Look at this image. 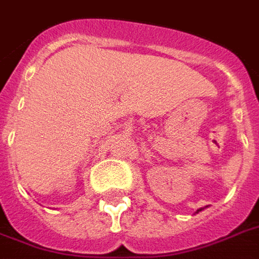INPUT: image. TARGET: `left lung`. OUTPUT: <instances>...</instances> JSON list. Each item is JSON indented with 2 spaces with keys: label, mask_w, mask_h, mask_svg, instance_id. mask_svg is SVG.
I'll list each match as a JSON object with an SVG mask.
<instances>
[{
  "label": "left lung",
  "mask_w": 259,
  "mask_h": 259,
  "mask_svg": "<svg viewBox=\"0 0 259 259\" xmlns=\"http://www.w3.org/2000/svg\"><path fill=\"white\" fill-rule=\"evenodd\" d=\"M202 210H203V208H199V210H198V211H196V212H199V211H202Z\"/></svg>",
  "instance_id": "1"
}]
</instances>
